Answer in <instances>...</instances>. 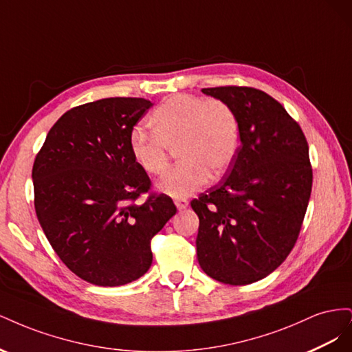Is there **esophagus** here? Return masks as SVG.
Returning <instances> with one entry per match:
<instances>
[{
  "mask_svg": "<svg viewBox=\"0 0 352 352\" xmlns=\"http://www.w3.org/2000/svg\"><path fill=\"white\" fill-rule=\"evenodd\" d=\"M175 204L177 207V210H185L189 206V201L185 198H177V199H175Z\"/></svg>",
  "mask_w": 352,
  "mask_h": 352,
  "instance_id": "1",
  "label": "esophagus"
}]
</instances>
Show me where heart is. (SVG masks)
<instances>
[{
    "label": "heart",
    "instance_id": "obj_1",
    "mask_svg": "<svg viewBox=\"0 0 352 352\" xmlns=\"http://www.w3.org/2000/svg\"><path fill=\"white\" fill-rule=\"evenodd\" d=\"M151 133L135 129L129 150L135 164L148 176L162 175L168 150L180 160L157 184L160 192L185 198L206 186L211 173L225 175L241 145L238 116L221 100L177 94L163 101L148 117Z\"/></svg>",
    "mask_w": 352,
    "mask_h": 352
}]
</instances>
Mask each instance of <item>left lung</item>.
I'll use <instances>...</instances> for the list:
<instances>
[{
	"label": "left lung",
	"instance_id": "obj_1",
	"mask_svg": "<svg viewBox=\"0 0 352 352\" xmlns=\"http://www.w3.org/2000/svg\"><path fill=\"white\" fill-rule=\"evenodd\" d=\"M202 94L235 110L241 146L229 175L190 202L199 217L197 257L214 280L250 285L278 269L300 235L313 185L308 144L300 124L263 91Z\"/></svg>",
	"mask_w": 352,
	"mask_h": 352
}]
</instances>
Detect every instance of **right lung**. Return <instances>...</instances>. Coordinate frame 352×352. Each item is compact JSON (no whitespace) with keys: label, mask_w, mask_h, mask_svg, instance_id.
Here are the masks:
<instances>
[{"label":"right lung","mask_w":352,"mask_h":352,"mask_svg":"<svg viewBox=\"0 0 352 352\" xmlns=\"http://www.w3.org/2000/svg\"><path fill=\"white\" fill-rule=\"evenodd\" d=\"M153 107L144 98H102L63 114L32 168L39 225L60 260L80 279L120 286L153 263L151 239L176 214L172 198L151 195L133 162V126Z\"/></svg>","instance_id":"1"}]
</instances>
